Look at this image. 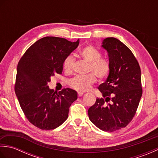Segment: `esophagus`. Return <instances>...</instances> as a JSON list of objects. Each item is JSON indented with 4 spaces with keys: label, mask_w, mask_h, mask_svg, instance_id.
Wrapping results in <instances>:
<instances>
[{
    "label": "esophagus",
    "mask_w": 158,
    "mask_h": 158,
    "mask_svg": "<svg viewBox=\"0 0 158 158\" xmlns=\"http://www.w3.org/2000/svg\"><path fill=\"white\" fill-rule=\"evenodd\" d=\"M83 94H84V92H78V93H77V94H78V96H79V97H81V96L83 95Z\"/></svg>",
    "instance_id": "esophagus-1"
}]
</instances>
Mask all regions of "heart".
I'll return each mask as SVG.
<instances>
[{"label": "heart", "mask_w": 158, "mask_h": 158, "mask_svg": "<svg viewBox=\"0 0 158 158\" xmlns=\"http://www.w3.org/2000/svg\"><path fill=\"white\" fill-rule=\"evenodd\" d=\"M79 56L89 62V73L85 76H76L70 80V86L78 91H87L96 82V77L100 79H105L109 75L110 64L108 60L101 58V53L91 45H88L79 51ZM75 58L69 55L64 60L63 69L66 73L73 71Z\"/></svg>", "instance_id": "1"}]
</instances>
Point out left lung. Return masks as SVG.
<instances>
[{"instance_id":"left-lung-1","label":"left lung","mask_w":158,"mask_h":158,"mask_svg":"<svg viewBox=\"0 0 158 158\" xmlns=\"http://www.w3.org/2000/svg\"><path fill=\"white\" fill-rule=\"evenodd\" d=\"M102 47L108 52L110 72L98 87L103 98H96L88 115L96 127L111 132L126 127L135 115L143 94L141 71L133 53L119 40L106 38Z\"/></svg>"}]
</instances>
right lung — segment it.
Here are the masks:
<instances>
[{
  "label": "right lung",
  "mask_w": 158,
  "mask_h": 158,
  "mask_svg": "<svg viewBox=\"0 0 158 158\" xmlns=\"http://www.w3.org/2000/svg\"><path fill=\"white\" fill-rule=\"evenodd\" d=\"M64 38L45 36L26 50L17 68L15 92L26 118L41 130H53L69 117V108L77 99V92L64 88L58 92L48 83L61 75L64 60L79 45Z\"/></svg>",
  "instance_id": "obj_1"
}]
</instances>
